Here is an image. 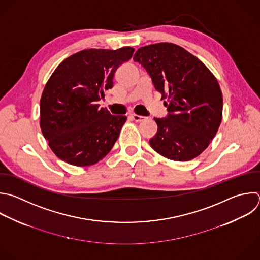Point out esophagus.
<instances>
[{"instance_id":"34e87169","label":"esophagus","mask_w":260,"mask_h":260,"mask_svg":"<svg viewBox=\"0 0 260 260\" xmlns=\"http://www.w3.org/2000/svg\"><path fill=\"white\" fill-rule=\"evenodd\" d=\"M131 116H132V117H133V119H134L135 121H137V122H141V121H143V120L145 119V117H144V116L138 115V114H136V113H132V114H131Z\"/></svg>"}]
</instances>
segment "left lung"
Masks as SVG:
<instances>
[{"label": "left lung", "mask_w": 260, "mask_h": 260, "mask_svg": "<svg viewBox=\"0 0 260 260\" xmlns=\"http://www.w3.org/2000/svg\"><path fill=\"white\" fill-rule=\"evenodd\" d=\"M134 61L147 70L161 99H167V116L154 118L158 131L149 141L151 147L175 161L199 156L222 118V94L215 76L197 57L171 43L142 47Z\"/></svg>", "instance_id": "8db88e82"}]
</instances>
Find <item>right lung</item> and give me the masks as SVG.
I'll return each mask as SVG.
<instances>
[{"label":"right lung","instance_id":"right-lung-1","mask_svg":"<svg viewBox=\"0 0 260 260\" xmlns=\"http://www.w3.org/2000/svg\"><path fill=\"white\" fill-rule=\"evenodd\" d=\"M135 49H86L62 61L41 98L40 125L51 150L75 166L103 159L119 137L126 116L112 115L98 101L113 86L116 69Z\"/></svg>","mask_w":260,"mask_h":260}]
</instances>
